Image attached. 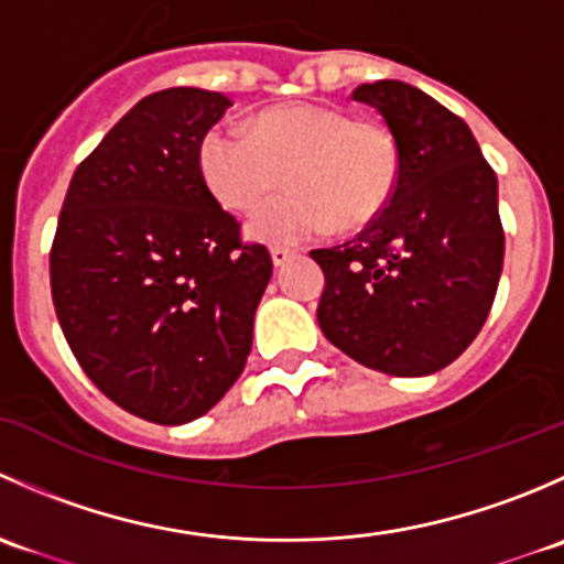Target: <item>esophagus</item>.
<instances>
[{
	"instance_id": "esophagus-1",
	"label": "esophagus",
	"mask_w": 564,
	"mask_h": 564,
	"mask_svg": "<svg viewBox=\"0 0 564 564\" xmlns=\"http://www.w3.org/2000/svg\"><path fill=\"white\" fill-rule=\"evenodd\" d=\"M270 256H272V264L283 267L289 259H292V250L283 248V246H272V248H270Z\"/></svg>"
}]
</instances>
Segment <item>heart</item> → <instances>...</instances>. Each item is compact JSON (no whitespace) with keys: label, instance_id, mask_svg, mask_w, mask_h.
Returning <instances> with one entry per match:
<instances>
[{"label":"heart","instance_id":"b5f03b06","mask_svg":"<svg viewBox=\"0 0 564 564\" xmlns=\"http://www.w3.org/2000/svg\"><path fill=\"white\" fill-rule=\"evenodd\" d=\"M198 166L213 196L237 213L258 207L283 171L290 191L256 209L248 231L264 242H300L324 235L333 220L355 229L377 218L398 185L401 147L379 119L289 104L261 111L248 133L209 130Z\"/></svg>","mask_w":564,"mask_h":564}]
</instances>
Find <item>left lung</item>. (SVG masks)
Returning a JSON list of instances; mask_svg holds the SVG:
<instances>
[{"label": "left lung", "instance_id": "8db88e82", "mask_svg": "<svg viewBox=\"0 0 564 564\" xmlns=\"http://www.w3.org/2000/svg\"><path fill=\"white\" fill-rule=\"evenodd\" d=\"M401 147L388 207L355 237L311 250L324 272L316 318L344 355L390 377L442 371L475 340L505 259L497 174L469 124L412 84H360Z\"/></svg>", "mask_w": 564, "mask_h": 564}]
</instances>
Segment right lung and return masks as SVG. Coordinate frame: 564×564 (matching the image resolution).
I'll return each mask as SVG.
<instances>
[{
  "mask_svg": "<svg viewBox=\"0 0 564 564\" xmlns=\"http://www.w3.org/2000/svg\"><path fill=\"white\" fill-rule=\"evenodd\" d=\"M229 106L196 87L147 95L76 169L56 224L62 333L95 388L150 423H191L229 392L272 278L198 166Z\"/></svg>",
  "mask_w": 564,
  "mask_h": 564,
  "instance_id": "right-lung-1",
  "label": "right lung"
}]
</instances>
